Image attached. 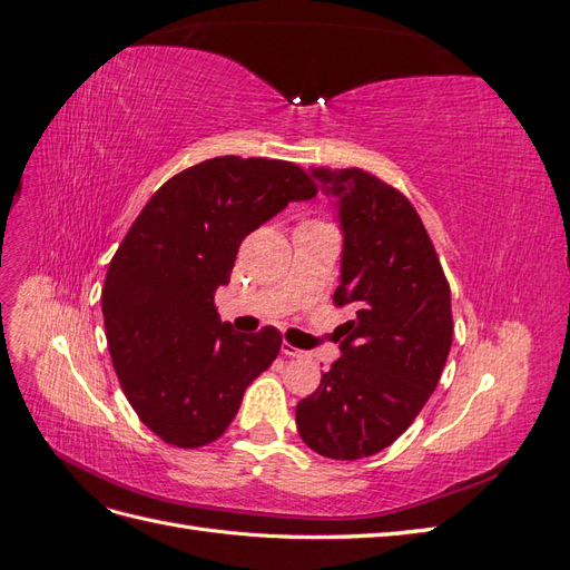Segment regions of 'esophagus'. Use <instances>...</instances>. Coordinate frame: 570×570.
Here are the masks:
<instances>
[{
    "instance_id": "obj_1",
    "label": "esophagus",
    "mask_w": 570,
    "mask_h": 570,
    "mask_svg": "<svg viewBox=\"0 0 570 570\" xmlns=\"http://www.w3.org/2000/svg\"><path fill=\"white\" fill-rule=\"evenodd\" d=\"M281 352H283L285 356H292V358H304V356H306V352H302V350H297V347H292L289 342H283Z\"/></svg>"
}]
</instances>
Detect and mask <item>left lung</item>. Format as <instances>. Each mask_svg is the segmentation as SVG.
<instances>
[{"label": "left lung", "mask_w": 570, "mask_h": 570, "mask_svg": "<svg viewBox=\"0 0 570 570\" xmlns=\"http://www.w3.org/2000/svg\"><path fill=\"white\" fill-rule=\"evenodd\" d=\"M344 230L335 306L342 356L297 404L299 438L327 459L373 456L419 416L454 335L452 292L421 216L364 168H312Z\"/></svg>", "instance_id": "left-lung-1"}]
</instances>
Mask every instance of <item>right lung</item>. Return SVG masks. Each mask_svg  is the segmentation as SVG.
I'll use <instances>...</instances> for the list:
<instances>
[{
    "instance_id": "obj_1",
    "label": "right lung",
    "mask_w": 570,
    "mask_h": 570,
    "mask_svg": "<svg viewBox=\"0 0 570 570\" xmlns=\"http://www.w3.org/2000/svg\"><path fill=\"white\" fill-rule=\"evenodd\" d=\"M314 195L297 164L206 159L166 180L118 245L101 289L109 354L130 406L166 444L218 440L247 385L278 356L273 325L233 331L214 295L230 283L243 239Z\"/></svg>"
}]
</instances>
